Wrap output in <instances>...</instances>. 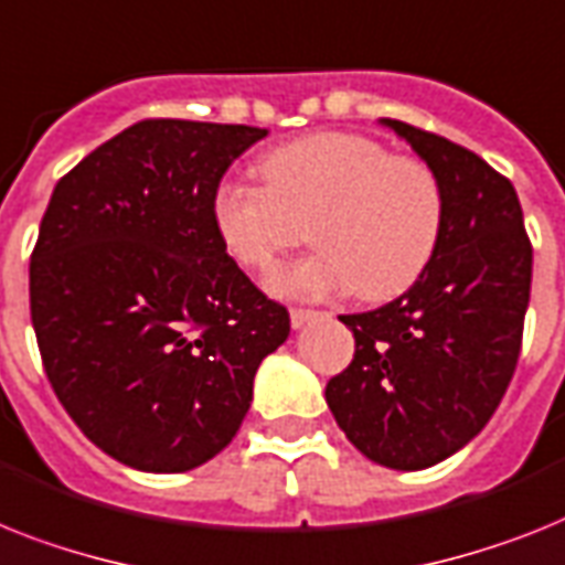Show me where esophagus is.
Returning a JSON list of instances; mask_svg holds the SVG:
<instances>
[{"label":"esophagus","instance_id":"obj_1","mask_svg":"<svg viewBox=\"0 0 565 565\" xmlns=\"http://www.w3.org/2000/svg\"><path fill=\"white\" fill-rule=\"evenodd\" d=\"M321 312L319 310H307V307H292L290 310V321H292V327H305L307 321H312V319H319Z\"/></svg>","mask_w":565,"mask_h":565}]
</instances>
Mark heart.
<instances>
[{
  "label": "heart",
  "mask_w": 565,
  "mask_h": 565,
  "mask_svg": "<svg viewBox=\"0 0 565 565\" xmlns=\"http://www.w3.org/2000/svg\"><path fill=\"white\" fill-rule=\"evenodd\" d=\"M264 186L224 180L212 221L226 253L269 273L307 238L310 258L273 275L275 292L324 298L353 290L379 305L402 296L430 267L445 226V192L425 160L391 154L367 135L321 131L260 160Z\"/></svg>",
  "instance_id": "obj_1"
}]
</instances>
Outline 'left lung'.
<instances>
[{
    "mask_svg": "<svg viewBox=\"0 0 565 565\" xmlns=\"http://www.w3.org/2000/svg\"><path fill=\"white\" fill-rule=\"evenodd\" d=\"M382 122L443 183V238L396 301L341 316L353 330V362L324 396L364 457L419 471L471 443L505 396L523 344L532 241L505 174L434 131Z\"/></svg>",
    "mask_w": 565,
    "mask_h": 565,
    "instance_id": "left-lung-1",
    "label": "left lung"
}]
</instances>
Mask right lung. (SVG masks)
Instances as JSON below:
<instances>
[{
	"label": "right lung",
	"instance_id": "right-lung-1",
	"mask_svg": "<svg viewBox=\"0 0 565 565\" xmlns=\"http://www.w3.org/2000/svg\"><path fill=\"white\" fill-rule=\"evenodd\" d=\"M267 129L140 120L60 178L31 253L56 399L122 466L178 473L238 434L287 307L226 255L212 194Z\"/></svg>",
	"mask_w": 565,
	"mask_h": 565
}]
</instances>
